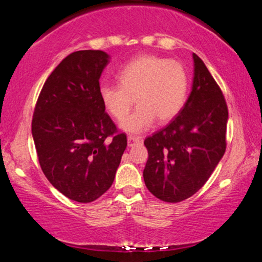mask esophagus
Instances as JSON below:
<instances>
[{
	"instance_id": "esophagus-1",
	"label": "esophagus",
	"mask_w": 262,
	"mask_h": 262,
	"mask_svg": "<svg viewBox=\"0 0 262 262\" xmlns=\"http://www.w3.org/2000/svg\"><path fill=\"white\" fill-rule=\"evenodd\" d=\"M142 139H143L142 136L128 135V136H127V144H128V146H132V145H135L136 143L142 142Z\"/></svg>"
}]
</instances>
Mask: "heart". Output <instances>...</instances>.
<instances>
[{"label": "heart", "mask_w": 262, "mask_h": 262, "mask_svg": "<svg viewBox=\"0 0 262 262\" xmlns=\"http://www.w3.org/2000/svg\"><path fill=\"white\" fill-rule=\"evenodd\" d=\"M117 77L119 85L100 87V100L110 116L119 121L136 100L138 108L121 123L123 130L132 134L148 130L156 118L160 123L174 119L187 100L188 73L175 60L156 56L137 57Z\"/></svg>", "instance_id": "1"}]
</instances>
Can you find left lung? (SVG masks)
I'll use <instances>...</instances> for the list:
<instances>
[{
  "label": "left lung",
  "mask_w": 262,
  "mask_h": 262,
  "mask_svg": "<svg viewBox=\"0 0 262 262\" xmlns=\"http://www.w3.org/2000/svg\"><path fill=\"white\" fill-rule=\"evenodd\" d=\"M192 92L180 113L150 137L143 178L156 198L179 203L209 180L227 149L228 106L220 85L193 53Z\"/></svg>",
  "instance_id": "obj_1"
}]
</instances>
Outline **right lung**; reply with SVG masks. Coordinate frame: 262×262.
Here are the masks:
<instances>
[{
  "label": "right lung",
  "mask_w": 262,
  "mask_h": 262,
  "mask_svg": "<svg viewBox=\"0 0 262 262\" xmlns=\"http://www.w3.org/2000/svg\"><path fill=\"white\" fill-rule=\"evenodd\" d=\"M110 56L82 50L67 56L42 85L32 119L42 173L71 200L91 203L113 184L127 145L100 100Z\"/></svg>",
  "instance_id": "1"
}]
</instances>
